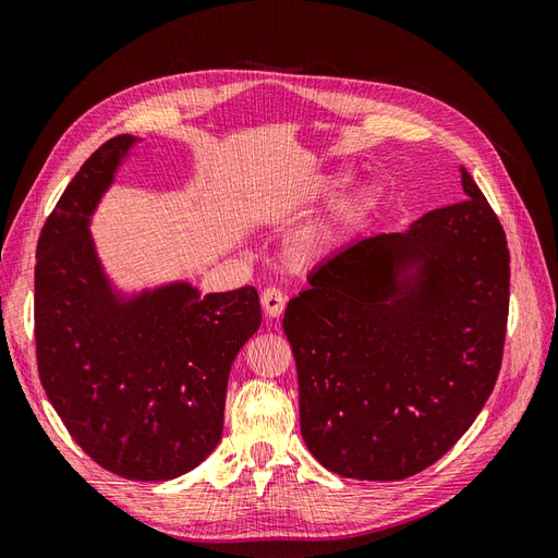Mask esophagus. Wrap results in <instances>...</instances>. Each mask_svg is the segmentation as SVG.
Listing matches in <instances>:
<instances>
[{
  "label": "esophagus",
  "mask_w": 558,
  "mask_h": 558,
  "mask_svg": "<svg viewBox=\"0 0 558 558\" xmlns=\"http://www.w3.org/2000/svg\"><path fill=\"white\" fill-rule=\"evenodd\" d=\"M260 302H263V310L269 318H277L286 307V298L279 289H265L260 295Z\"/></svg>",
  "instance_id": "34e87169"
}]
</instances>
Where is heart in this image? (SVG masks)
Listing matches in <instances>:
<instances>
[{"mask_svg": "<svg viewBox=\"0 0 558 558\" xmlns=\"http://www.w3.org/2000/svg\"><path fill=\"white\" fill-rule=\"evenodd\" d=\"M344 170H330L320 174L302 193V202H318L328 197L344 181ZM379 199V183L375 179H353L335 193L326 211L302 230L293 242V258L302 265H314L335 256L363 226L367 214Z\"/></svg>", "mask_w": 558, "mask_h": 558, "instance_id": "obj_1", "label": "heart"}]
</instances>
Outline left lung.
<instances>
[{
  "label": "left lung",
  "mask_w": 558,
  "mask_h": 558,
  "mask_svg": "<svg viewBox=\"0 0 558 558\" xmlns=\"http://www.w3.org/2000/svg\"><path fill=\"white\" fill-rule=\"evenodd\" d=\"M459 172L463 202L335 253L286 307L302 440L335 475H416L494 391L510 253L477 183Z\"/></svg>",
  "instance_id": "left-lung-1"
}]
</instances>
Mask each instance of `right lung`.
Returning a JSON list of instances; mask_svg holds the SVG:
<instances>
[{"label": "right lung", "instance_id": "right-lung-1", "mask_svg": "<svg viewBox=\"0 0 558 558\" xmlns=\"http://www.w3.org/2000/svg\"><path fill=\"white\" fill-rule=\"evenodd\" d=\"M142 137L83 162L41 230L35 337L44 391L76 445L125 480L165 482L221 442L234 356L260 326L253 286L202 293L189 279L125 289L90 232Z\"/></svg>", "mask_w": 558, "mask_h": 558}]
</instances>
